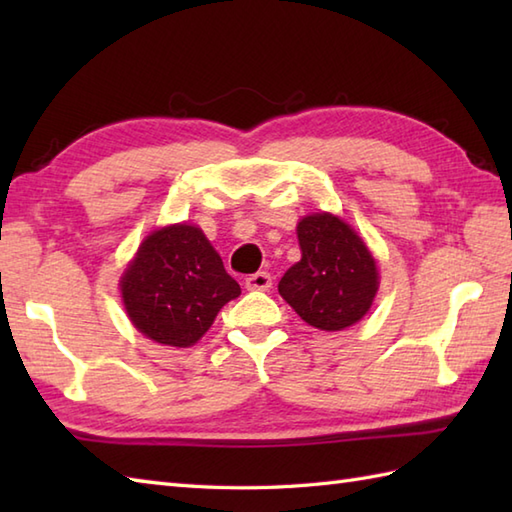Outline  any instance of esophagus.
<instances>
[{
  "mask_svg": "<svg viewBox=\"0 0 512 512\" xmlns=\"http://www.w3.org/2000/svg\"><path fill=\"white\" fill-rule=\"evenodd\" d=\"M244 286L248 290H268L270 286H273V277H270L268 273H255V275L246 277Z\"/></svg>",
  "mask_w": 512,
  "mask_h": 512,
  "instance_id": "1",
  "label": "esophagus"
}]
</instances>
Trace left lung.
I'll use <instances>...</instances> for the list:
<instances>
[{
  "mask_svg": "<svg viewBox=\"0 0 512 512\" xmlns=\"http://www.w3.org/2000/svg\"><path fill=\"white\" fill-rule=\"evenodd\" d=\"M301 259L279 281V295L312 328L339 332L361 321L378 292V268L350 224L332 213L297 224Z\"/></svg>",
  "mask_w": 512,
  "mask_h": 512,
  "instance_id": "8db88e82",
  "label": "left lung"
}]
</instances>
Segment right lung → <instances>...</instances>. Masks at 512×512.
<instances>
[{"label": "right lung", "instance_id": "obj_1", "mask_svg": "<svg viewBox=\"0 0 512 512\" xmlns=\"http://www.w3.org/2000/svg\"><path fill=\"white\" fill-rule=\"evenodd\" d=\"M239 292L222 257L191 224L149 233L121 277L129 321L147 339L171 347L198 343Z\"/></svg>", "mask_w": 512, "mask_h": 512}]
</instances>
